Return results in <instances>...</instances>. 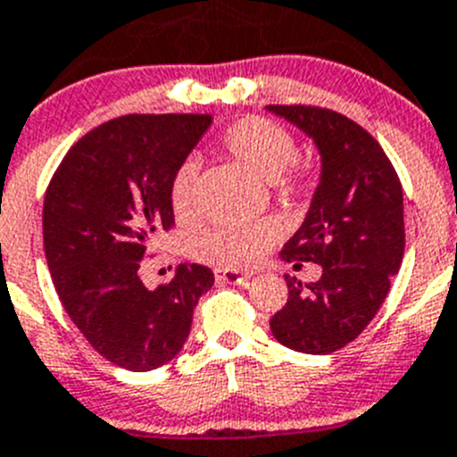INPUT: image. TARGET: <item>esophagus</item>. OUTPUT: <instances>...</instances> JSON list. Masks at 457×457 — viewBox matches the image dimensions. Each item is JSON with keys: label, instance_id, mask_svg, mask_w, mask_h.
I'll return each mask as SVG.
<instances>
[{"label": "esophagus", "instance_id": "obj_1", "mask_svg": "<svg viewBox=\"0 0 457 457\" xmlns=\"http://www.w3.org/2000/svg\"><path fill=\"white\" fill-rule=\"evenodd\" d=\"M250 279V275H243L238 270H229V268H219L216 270V281L219 284H245Z\"/></svg>", "mask_w": 457, "mask_h": 457}]
</instances>
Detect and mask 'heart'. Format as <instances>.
<instances>
[{"label": "heart", "instance_id": "obj_1", "mask_svg": "<svg viewBox=\"0 0 457 457\" xmlns=\"http://www.w3.org/2000/svg\"><path fill=\"white\" fill-rule=\"evenodd\" d=\"M220 148L259 180L275 187L284 200H293L311 189L309 166L297 162V142L287 128L263 117H243L220 135ZM198 166L185 162L170 180V207L180 220L195 214ZM270 223L216 225L194 238L191 253L204 263L219 268H253L275 243Z\"/></svg>", "mask_w": 457, "mask_h": 457}]
</instances>
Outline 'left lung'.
Returning <instances> with one entry per match:
<instances>
[{
  "label": "left lung",
  "instance_id": "8db88e82",
  "mask_svg": "<svg viewBox=\"0 0 457 457\" xmlns=\"http://www.w3.org/2000/svg\"><path fill=\"white\" fill-rule=\"evenodd\" d=\"M266 110L309 135L322 162L304 223L281 250L295 266L320 263L322 277H284L288 300L272 315V336L302 353L338 352L370 325L402 268V182L377 139L345 114L315 105Z\"/></svg>",
  "mask_w": 457,
  "mask_h": 457
}]
</instances>
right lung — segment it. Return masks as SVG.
Instances as JSON below:
<instances>
[{"label":"right lung","mask_w":457,"mask_h":457,"mask_svg":"<svg viewBox=\"0 0 457 457\" xmlns=\"http://www.w3.org/2000/svg\"><path fill=\"white\" fill-rule=\"evenodd\" d=\"M212 114H126L89 130L62 157L42 207L46 266L67 315L110 363L148 372L180 353L214 272L180 263L146 288L139 263L173 225L170 180Z\"/></svg>","instance_id":"right-lung-1"}]
</instances>
